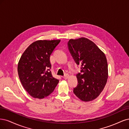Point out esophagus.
Returning <instances> with one entry per match:
<instances>
[{
	"label": "esophagus",
	"mask_w": 129,
	"mask_h": 129,
	"mask_svg": "<svg viewBox=\"0 0 129 129\" xmlns=\"http://www.w3.org/2000/svg\"><path fill=\"white\" fill-rule=\"evenodd\" d=\"M69 74H65V76H63V78L64 79H68V78H69Z\"/></svg>",
	"instance_id": "34e87169"
}]
</instances>
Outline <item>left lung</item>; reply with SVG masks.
<instances>
[{
  "label": "left lung",
  "instance_id": "obj_1",
  "mask_svg": "<svg viewBox=\"0 0 129 129\" xmlns=\"http://www.w3.org/2000/svg\"><path fill=\"white\" fill-rule=\"evenodd\" d=\"M68 45L73 59L81 67L73 93L83 101H92L100 94L107 81L106 57L93 42L84 37L71 39Z\"/></svg>",
  "mask_w": 129,
  "mask_h": 129
}]
</instances>
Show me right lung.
<instances>
[{"label": "right lung", "mask_w": 129, "mask_h": 129, "mask_svg": "<svg viewBox=\"0 0 129 129\" xmlns=\"http://www.w3.org/2000/svg\"><path fill=\"white\" fill-rule=\"evenodd\" d=\"M60 42V40L36 41L20 58L18 65L19 79L23 88L33 98L48 96L59 82L50 71V57Z\"/></svg>", "instance_id": "right-lung-1"}]
</instances>
